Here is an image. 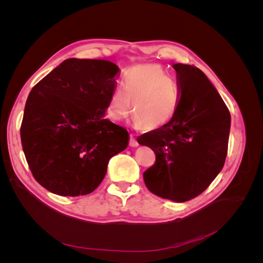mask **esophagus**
I'll list each match as a JSON object with an SVG mask.
<instances>
[{
    "label": "esophagus",
    "instance_id": "34e87169",
    "mask_svg": "<svg viewBox=\"0 0 263 263\" xmlns=\"http://www.w3.org/2000/svg\"><path fill=\"white\" fill-rule=\"evenodd\" d=\"M138 145H139V144H138V141L136 140V138H134V137H133V135H130V139H129V146L135 148V147H138Z\"/></svg>",
    "mask_w": 263,
    "mask_h": 263
}]
</instances>
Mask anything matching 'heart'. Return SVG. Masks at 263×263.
Returning <instances> with one entry per match:
<instances>
[{
    "instance_id": "heart-1",
    "label": "heart",
    "mask_w": 263,
    "mask_h": 263,
    "mask_svg": "<svg viewBox=\"0 0 263 263\" xmlns=\"http://www.w3.org/2000/svg\"><path fill=\"white\" fill-rule=\"evenodd\" d=\"M135 126L158 129L171 122L179 106L177 84L154 63L132 68L125 76L124 89H117L107 103L112 121L121 122L132 112Z\"/></svg>"
}]
</instances>
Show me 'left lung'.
I'll return each instance as SVG.
<instances>
[{
	"instance_id": "obj_1",
	"label": "left lung",
	"mask_w": 263,
	"mask_h": 263,
	"mask_svg": "<svg viewBox=\"0 0 263 263\" xmlns=\"http://www.w3.org/2000/svg\"><path fill=\"white\" fill-rule=\"evenodd\" d=\"M179 106L171 122L141 135L140 145L154 150L156 162L144 172L150 192L186 202L209 187L224 166L230 113L204 72L176 63Z\"/></svg>"
}]
</instances>
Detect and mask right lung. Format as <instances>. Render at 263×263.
Listing matches in <instances>:
<instances>
[{
    "label": "right lung",
    "instance_id": "add662e5",
    "mask_svg": "<svg viewBox=\"0 0 263 263\" xmlns=\"http://www.w3.org/2000/svg\"><path fill=\"white\" fill-rule=\"evenodd\" d=\"M118 67L100 59L63 61L31 89L21 126L35 180L61 196L86 195L104 179L128 132L104 118Z\"/></svg>",
    "mask_w": 263,
    "mask_h": 263
}]
</instances>
